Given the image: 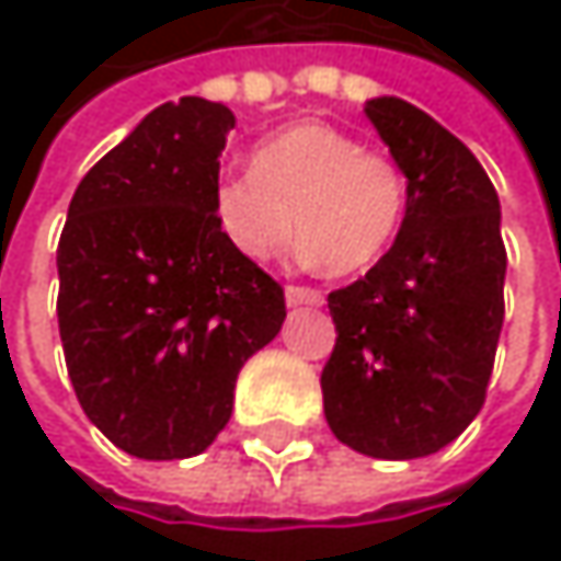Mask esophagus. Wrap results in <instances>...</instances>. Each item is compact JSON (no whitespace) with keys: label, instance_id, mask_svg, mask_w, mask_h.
I'll use <instances>...</instances> for the list:
<instances>
[{"label":"esophagus","instance_id":"obj_1","mask_svg":"<svg viewBox=\"0 0 561 561\" xmlns=\"http://www.w3.org/2000/svg\"><path fill=\"white\" fill-rule=\"evenodd\" d=\"M285 305H288V308H298V305H311V308H318V305H324V295H321L318 288L288 285V288H285Z\"/></svg>","mask_w":561,"mask_h":561}]
</instances>
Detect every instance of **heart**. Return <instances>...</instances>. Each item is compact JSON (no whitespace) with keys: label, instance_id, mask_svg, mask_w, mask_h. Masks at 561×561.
I'll use <instances>...</instances> for the list:
<instances>
[{"label":"heart","instance_id":"heart-1","mask_svg":"<svg viewBox=\"0 0 561 561\" xmlns=\"http://www.w3.org/2000/svg\"><path fill=\"white\" fill-rule=\"evenodd\" d=\"M210 204L240 256H279L298 227L305 260L354 276L392 247L405 217V178L387 156L360 152L347 133L305 119L263 139L253 171L224 174Z\"/></svg>","mask_w":561,"mask_h":561}]
</instances>
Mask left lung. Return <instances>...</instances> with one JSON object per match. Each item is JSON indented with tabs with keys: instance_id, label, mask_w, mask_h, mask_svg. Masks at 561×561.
Wrapping results in <instances>:
<instances>
[{
	"instance_id": "8db88e82",
	"label": "left lung",
	"mask_w": 561,
	"mask_h": 561,
	"mask_svg": "<svg viewBox=\"0 0 561 561\" xmlns=\"http://www.w3.org/2000/svg\"><path fill=\"white\" fill-rule=\"evenodd\" d=\"M364 113L405 174V217L390 253L328 295L324 419L347 448L409 461L484 405L504 328L501 201L474 152L419 106L377 96Z\"/></svg>"
}]
</instances>
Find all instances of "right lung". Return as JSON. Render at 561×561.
Segmentation results:
<instances>
[{
  "instance_id": "obj_1",
  "label": "right lung",
  "mask_w": 561,
  "mask_h": 561,
  "mask_svg": "<svg viewBox=\"0 0 561 561\" xmlns=\"http://www.w3.org/2000/svg\"><path fill=\"white\" fill-rule=\"evenodd\" d=\"M237 116L181 96L77 184L57 243V328L87 419L126 455H201L230 422L240 367L285 321L273 276L214 217Z\"/></svg>"
}]
</instances>
